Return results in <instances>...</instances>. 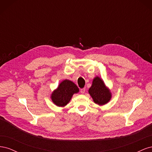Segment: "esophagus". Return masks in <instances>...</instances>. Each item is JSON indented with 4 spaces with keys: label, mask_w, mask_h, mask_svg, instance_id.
<instances>
[{
    "label": "esophagus",
    "mask_w": 152,
    "mask_h": 152,
    "mask_svg": "<svg viewBox=\"0 0 152 152\" xmlns=\"http://www.w3.org/2000/svg\"><path fill=\"white\" fill-rule=\"evenodd\" d=\"M85 91H86V89L85 88H83V89H80V93L82 94H84L85 93Z\"/></svg>",
    "instance_id": "1"
}]
</instances>
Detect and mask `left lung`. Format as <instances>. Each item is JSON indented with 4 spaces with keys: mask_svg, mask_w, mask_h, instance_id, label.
<instances>
[{
    "mask_svg": "<svg viewBox=\"0 0 152 152\" xmlns=\"http://www.w3.org/2000/svg\"><path fill=\"white\" fill-rule=\"evenodd\" d=\"M89 93L94 102L100 106L107 104L112 98L111 92L99 77H96L93 79V84L89 89Z\"/></svg>",
    "mask_w": 152,
    "mask_h": 152,
    "instance_id": "8db88e82",
    "label": "left lung"
}]
</instances>
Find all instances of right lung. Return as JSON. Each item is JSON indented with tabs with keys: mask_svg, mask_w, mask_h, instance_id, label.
<instances>
[{
	"mask_svg": "<svg viewBox=\"0 0 152 152\" xmlns=\"http://www.w3.org/2000/svg\"><path fill=\"white\" fill-rule=\"evenodd\" d=\"M79 89L73 82L64 80L59 84L50 96L53 102L58 107H63L66 106L72 99V96L79 93Z\"/></svg>",
	"mask_w": 152,
	"mask_h": 152,
	"instance_id": "add662e5",
	"label": "right lung"
}]
</instances>
